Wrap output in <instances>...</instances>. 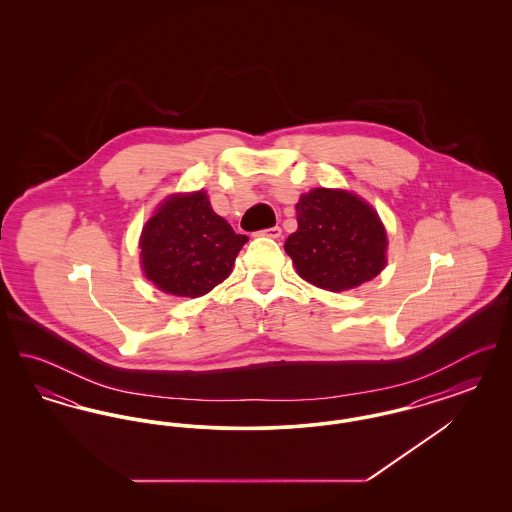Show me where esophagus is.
I'll return each instance as SVG.
<instances>
[{"label":"esophagus","instance_id":"1","mask_svg":"<svg viewBox=\"0 0 512 512\" xmlns=\"http://www.w3.org/2000/svg\"><path fill=\"white\" fill-rule=\"evenodd\" d=\"M261 236H267V238H272V240H278L280 236H282V228L280 226H272V228H267V230H263V232H259Z\"/></svg>","mask_w":512,"mask_h":512}]
</instances>
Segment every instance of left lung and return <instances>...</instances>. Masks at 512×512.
I'll list each match as a JSON object with an SVG mask.
<instances>
[{"label": "left lung", "instance_id": "left-lung-1", "mask_svg": "<svg viewBox=\"0 0 512 512\" xmlns=\"http://www.w3.org/2000/svg\"><path fill=\"white\" fill-rule=\"evenodd\" d=\"M297 230L286 240L295 272L326 292H347L388 265V232L378 211L343 188H313L297 201Z\"/></svg>", "mask_w": 512, "mask_h": 512}]
</instances>
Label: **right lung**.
<instances>
[{"label": "right lung", "mask_w": 512, "mask_h": 512, "mask_svg": "<svg viewBox=\"0 0 512 512\" xmlns=\"http://www.w3.org/2000/svg\"><path fill=\"white\" fill-rule=\"evenodd\" d=\"M245 242L213 211L205 190L176 192L142 228L140 267L159 292L195 299L230 276Z\"/></svg>", "instance_id": "right-lung-1"}]
</instances>
